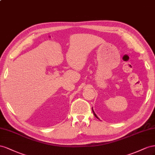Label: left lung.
I'll return each mask as SVG.
<instances>
[{
    "instance_id": "1",
    "label": "left lung",
    "mask_w": 155,
    "mask_h": 155,
    "mask_svg": "<svg viewBox=\"0 0 155 155\" xmlns=\"http://www.w3.org/2000/svg\"><path fill=\"white\" fill-rule=\"evenodd\" d=\"M92 111H93V113H94V116H95V117H97V119H99V118L98 117H97V115L95 114V112H94V109H93V108H92Z\"/></svg>"
}]
</instances>
